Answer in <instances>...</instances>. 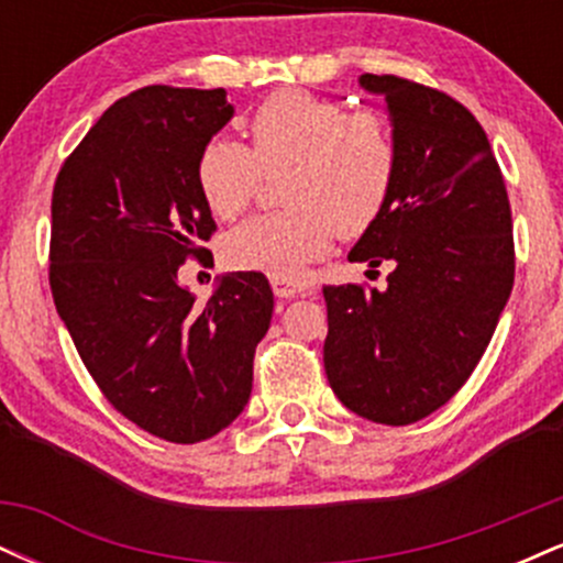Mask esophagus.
I'll list each match as a JSON object with an SVG mask.
<instances>
[{
  "mask_svg": "<svg viewBox=\"0 0 563 563\" xmlns=\"http://www.w3.org/2000/svg\"><path fill=\"white\" fill-rule=\"evenodd\" d=\"M273 290H275V296H280V299H290V296L309 294L312 286H309V283H301V280H288V277H273Z\"/></svg>",
  "mask_w": 563,
  "mask_h": 563,
  "instance_id": "34e87169",
  "label": "esophagus"
}]
</instances>
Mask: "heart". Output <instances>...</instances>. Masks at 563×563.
Listing matches in <instances>:
<instances>
[{
  "label": "heart",
  "instance_id": "obj_1",
  "mask_svg": "<svg viewBox=\"0 0 563 563\" xmlns=\"http://www.w3.org/2000/svg\"><path fill=\"white\" fill-rule=\"evenodd\" d=\"M243 142L214 137L198 156V187L222 222L241 217L262 174L288 169L277 214L256 217L224 238L235 269L296 280L331 249L333 235L357 238L380 217L397 179V142L378 113H349L339 100L280 89L256 108Z\"/></svg>",
  "mask_w": 563,
  "mask_h": 563
}]
</instances>
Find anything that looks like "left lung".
Returning <instances> with one entry per match:
<instances>
[{"instance_id": "left-lung-1", "label": "left lung", "mask_w": 563, "mask_h": 563, "mask_svg": "<svg viewBox=\"0 0 563 563\" xmlns=\"http://www.w3.org/2000/svg\"><path fill=\"white\" fill-rule=\"evenodd\" d=\"M397 142L386 209L349 262H391L384 290L325 286V376L373 423L431 416L466 384L514 288V224L500 166L457 100L397 76H360Z\"/></svg>"}]
</instances>
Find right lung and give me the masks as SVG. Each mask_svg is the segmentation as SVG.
Returning <instances> with one entry per match:
<instances>
[{"label":"right lung","instance_id":"add662e5","mask_svg":"<svg viewBox=\"0 0 563 563\" xmlns=\"http://www.w3.org/2000/svg\"><path fill=\"white\" fill-rule=\"evenodd\" d=\"M232 113L224 89H137L100 115L53 190L57 314L108 402L177 444L241 416L275 307L262 273L222 275L206 303L177 277L209 254L217 224L196 169Z\"/></svg>","mask_w":563,"mask_h":563}]
</instances>
